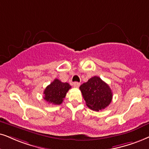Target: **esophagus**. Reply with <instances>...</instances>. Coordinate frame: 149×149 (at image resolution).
Masks as SVG:
<instances>
[{"mask_svg":"<svg viewBox=\"0 0 149 149\" xmlns=\"http://www.w3.org/2000/svg\"><path fill=\"white\" fill-rule=\"evenodd\" d=\"M73 86H74V87H78V86L80 85V83L78 82H74L73 83Z\"/></svg>","mask_w":149,"mask_h":149,"instance_id":"esophagus-1","label":"esophagus"}]
</instances>
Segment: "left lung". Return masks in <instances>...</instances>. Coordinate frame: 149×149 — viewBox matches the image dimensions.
<instances>
[{
    "mask_svg": "<svg viewBox=\"0 0 149 149\" xmlns=\"http://www.w3.org/2000/svg\"><path fill=\"white\" fill-rule=\"evenodd\" d=\"M82 96L88 108L93 111L104 109L112 100L111 88L100 78L93 76L80 86Z\"/></svg>",
    "mask_w": 149,
    "mask_h": 149,
    "instance_id": "1",
    "label": "left lung"
}]
</instances>
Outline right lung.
I'll return each instance as SVG.
<instances>
[{
  "label": "right lung",
  "instance_id": "obj_1",
  "mask_svg": "<svg viewBox=\"0 0 149 149\" xmlns=\"http://www.w3.org/2000/svg\"><path fill=\"white\" fill-rule=\"evenodd\" d=\"M71 86L67 82H63L58 79H55L44 91V100L49 104L58 105L62 104Z\"/></svg>",
  "mask_w": 149,
  "mask_h": 149
}]
</instances>
